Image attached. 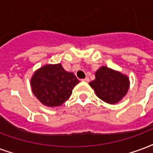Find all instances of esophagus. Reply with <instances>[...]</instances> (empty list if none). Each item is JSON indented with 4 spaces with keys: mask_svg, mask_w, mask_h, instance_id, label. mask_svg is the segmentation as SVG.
I'll return each instance as SVG.
<instances>
[{
    "mask_svg": "<svg viewBox=\"0 0 153 153\" xmlns=\"http://www.w3.org/2000/svg\"><path fill=\"white\" fill-rule=\"evenodd\" d=\"M82 81H83V82H89V78H88V77H86L85 79H82Z\"/></svg>",
    "mask_w": 153,
    "mask_h": 153,
    "instance_id": "obj_1",
    "label": "esophagus"
}]
</instances>
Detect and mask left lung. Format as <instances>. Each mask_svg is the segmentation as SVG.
<instances>
[{
    "instance_id": "left-lung-1",
    "label": "left lung",
    "mask_w": 153,
    "mask_h": 153,
    "mask_svg": "<svg viewBox=\"0 0 153 153\" xmlns=\"http://www.w3.org/2000/svg\"><path fill=\"white\" fill-rule=\"evenodd\" d=\"M89 85L105 102L115 104L123 99L129 89V79L123 74L102 66L96 72V79Z\"/></svg>"
}]
</instances>
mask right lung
<instances>
[{
    "label": "right lung",
    "instance_id": "1",
    "mask_svg": "<svg viewBox=\"0 0 153 153\" xmlns=\"http://www.w3.org/2000/svg\"><path fill=\"white\" fill-rule=\"evenodd\" d=\"M79 82L73 73L61 64L47 65L36 71L30 80L32 92L43 105L56 107L66 101L74 86Z\"/></svg>",
    "mask_w": 153,
    "mask_h": 153
}]
</instances>
